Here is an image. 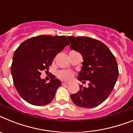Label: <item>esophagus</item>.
Masks as SVG:
<instances>
[{
  "label": "esophagus",
  "instance_id": "34e87169",
  "mask_svg": "<svg viewBox=\"0 0 133 133\" xmlns=\"http://www.w3.org/2000/svg\"><path fill=\"white\" fill-rule=\"evenodd\" d=\"M68 84V82H62V84L63 85H65V84Z\"/></svg>",
  "mask_w": 133,
  "mask_h": 133
}]
</instances>
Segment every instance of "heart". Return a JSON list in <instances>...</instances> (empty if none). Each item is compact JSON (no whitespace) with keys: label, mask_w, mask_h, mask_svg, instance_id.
<instances>
[{"label":"heart","mask_w":133,"mask_h":133,"mask_svg":"<svg viewBox=\"0 0 133 133\" xmlns=\"http://www.w3.org/2000/svg\"><path fill=\"white\" fill-rule=\"evenodd\" d=\"M57 76L61 80H70L73 76V73L69 70H61L57 73Z\"/></svg>","instance_id":"heart-1"}]
</instances>
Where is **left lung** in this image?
Here are the masks:
<instances>
[{"mask_svg":"<svg viewBox=\"0 0 133 133\" xmlns=\"http://www.w3.org/2000/svg\"><path fill=\"white\" fill-rule=\"evenodd\" d=\"M71 49L82 56V70L78 80L89 87L80 86L76 94L70 95L77 106L92 108L98 106L109 97L118 77V68L114 55L101 41L86 36H68Z\"/></svg>","mask_w":133,"mask_h":133,"instance_id":"8db88e82","label":"left lung"}]
</instances>
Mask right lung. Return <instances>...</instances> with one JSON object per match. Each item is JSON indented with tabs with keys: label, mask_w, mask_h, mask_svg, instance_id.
Segmentation results:
<instances>
[{
	"label": "right lung",
	"mask_w": 133,
	"mask_h": 133,
	"mask_svg": "<svg viewBox=\"0 0 133 133\" xmlns=\"http://www.w3.org/2000/svg\"><path fill=\"white\" fill-rule=\"evenodd\" d=\"M69 44L65 36L41 35L19 46L13 55L11 69L14 85L22 99L38 106L52 101L61 82L53 75L46 83L41 78V72L48 71L55 57Z\"/></svg>",
	"instance_id": "obj_1"
}]
</instances>
